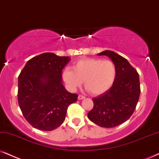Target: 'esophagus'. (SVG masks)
<instances>
[{"label": "esophagus", "instance_id": "obj_1", "mask_svg": "<svg viewBox=\"0 0 159 159\" xmlns=\"http://www.w3.org/2000/svg\"><path fill=\"white\" fill-rule=\"evenodd\" d=\"M84 98H85V97L83 95H78V100H83V99H84Z\"/></svg>", "mask_w": 159, "mask_h": 159}]
</instances>
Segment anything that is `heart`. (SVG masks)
<instances>
[{
  "mask_svg": "<svg viewBox=\"0 0 159 159\" xmlns=\"http://www.w3.org/2000/svg\"><path fill=\"white\" fill-rule=\"evenodd\" d=\"M116 75L117 70L113 61L89 58L76 61L73 70L65 68L62 78L71 91H75L84 81V87L90 94L99 95L111 89Z\"/></svg>",
  "mask_w": 159,
  "mask_h": 159,
  "instance_id": "b5f03b06",
  "label": "heart"
}]
</instances>
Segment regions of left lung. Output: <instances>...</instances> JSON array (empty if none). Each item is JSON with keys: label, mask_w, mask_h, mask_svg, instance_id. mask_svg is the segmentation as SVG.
Instances as JSON below:
<instances>
[{"label": "left lung", "mask_w": 159, "mask_h": 159, "mask_svg": "<svg viewBox=\"0 0 159 159\" xmlns=\"http://www.w3.org/2000/svg\"><path fill=\"white\" fill-rule=\"evenodd\" d=\"M98 56H106L115 64L117 75L111 88L94 98V107L88 118L103 128L120 125L130 117L140 95L139 77L128 60L111 51H104Z\"/></svg>", "instance_id": "8db88e82"}]
</instances>
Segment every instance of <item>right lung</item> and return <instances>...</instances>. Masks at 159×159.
Listing matches in <instances>:
<instances>
[{"label":"right lung","mask_w":159,"mask_h":159,"mask_svg":"<svg viewBox=\"0 0 159 159\" xmlns=\"http://www.w3.org/2000/svg\"><path fill=\"white\" fill-rule=\"evenodd\" d=\"M69 56L44 53L25 64L18 77L17 99L24 117L34 128L45 131L65 121L69 105L78 100L62 84V70Z\"/></svg>","instance_id":"1"}]
</instances>
